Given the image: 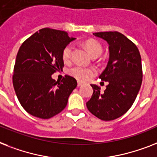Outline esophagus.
Returning a JSON list of instances; mask_svg holds the SVG:
<instances>
[{"label": "esophagus", "instance_id": "esophagus-1", "mask_svg": "<svg viewBox=\"0 0 157 157\" xmlns=\"http://www.w3.org/2000/svg\"><path fill=\"white\" fill-rule=\"evenodd\" d=\"M81 85H82V83L81 82H77V86H81Z\"/></svg>", "mask_w": 157, "mask_h": 157}]
</instances>
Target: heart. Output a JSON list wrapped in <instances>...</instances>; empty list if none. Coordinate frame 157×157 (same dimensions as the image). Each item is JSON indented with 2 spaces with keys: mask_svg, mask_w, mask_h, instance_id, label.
<instances>
[{
  "mask_svg": "<svg viewBox=\"0 0 157 157\" xmlns=\"http://www.w3.org/2000/svg\"><path fill=\"white\" fill-rule=\"evenodd\" d=\"M85 46L88 52L92 56H99L102 53V48L100 45V43L98 42L94 41V40H88L85 43ZM72 50H73V46L72 44L66 46L62 52V58H63L64 62H69L72 58ZM68 73L74 78H76L77 81H86L89 79L91 78L96 74V71L94 68L90 67H84L81 66H74L71 67L68 70Z\"/></svg>",
  "mask_w": 157,
  "mask_h": 157,
  "instance_id": "obj_1",
  "label": "heart"
}]
</instances>
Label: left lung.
Returning a JSON list of instances; mask_svg holds the SVG:
<instances>
[{"instance_id": "8db88e82", "label": "left lung", "mask_w": 157, "mask_h": 157, "mask_svg": "<svg viewBox=\"0 0 157 157\" xmlns=\"http://www.w3.org/2000/svg\"><path fill=\"white\" fill-rule=\"evenodd\" d=\"M109 44L107 66L99 78L107 81L105 90L91 85L94 94L86 103L88 109L104 121L114 120L132 107L142 84V64L138 48L117 31L94 33Z\"/></svg>"}]
</instances>
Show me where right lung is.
I'll list each match as a JSON object with an SVG mask.
<instances>
[{
	"mask_svg": "<svg viewBox=\"0 0 157 157\" xmlns=\"http://www.w3.org/2000/svg\"><path fill=\"white\" fill-rule=\"evenodd\" d=\"M75 39L65 31L44 28L28 38L19 48L13 85L20 104L31 115L47 119L66 107L77 82L67 75L58 82L52 75L62 70L63 50Z\"/></svg>",
	"mask_w": 157,
	"mask_h": 157,
	"instance_id": "right-lung-1",
	"label": "right lung"
}]
</instances>
